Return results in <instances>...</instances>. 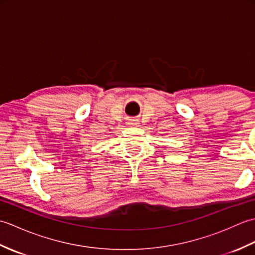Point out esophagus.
Segmentation results:
<instances>
[{
    "mask_svg": "<svg viewBox=\"0 0 255 255\" xmlns=\"http://www.w3.org/2000/svg\"><path fill=\"white\" fill-rule=\"evenodd\" d=\"M127 124H128V125H130V126H138V125H139V123H138L137 119H134V118H132V119H129Z\"/></svg>",
    "mask_w": 255,
    "mask_h": 255,
    "instance_id": "esophagus-1",
    "label": "esophagus"
}]
</instances>
